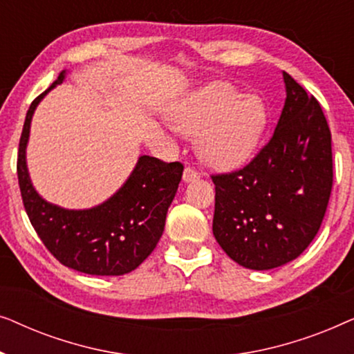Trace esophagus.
I'll use <instances>...</instances> for the list:
<instances>
[{"label": "esophagus", "mask_w": 354, "mask_h": 354, "mask_svg": "<svg viewBox=\"0 0 354 354\" xmlns=\"http://www.w3.org/2000/svg\"><path fill=\"white\" fill-rule=\"evenodd\" d=\"M201 174L195 171V167L192 166H187L185 171H183V182H193L196 180V178H200Z\"/></svg>", "instance_id": "34e87169"}]
</instances>
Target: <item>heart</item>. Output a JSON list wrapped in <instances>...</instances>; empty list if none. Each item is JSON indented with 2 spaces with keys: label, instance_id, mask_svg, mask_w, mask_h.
<instances>
[{
  "label": "heart",
  "instance_id": "heart-1",
  "mask_svg": "<svg viewBox=\"0 0 354 354\" xmlns=\"http://www.w3.org/2000/svg\"><path fill=\"white\" fill-rule=\"evenodd\" d=\"M182 133L196 137L203 161L216 169H235L250 161L268 127L261 98L214 82L187 95L171 111Z\"/></svg>",
  "mask_w": 354,
  "mask_h": 354
}]
</instances>
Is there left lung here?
<instances>
[{
    "mask_svg": "<svg viewBox=\"0 0 354 354\" xmlns=\"http://www.w3.org/2000/svg\"><path fill=\"white\" fill-rule=\"evenodd\" d=\"M287 100L266 147L239 171L212 174V234L254 270L298 258L321 229L332 192V135L321 104L283 72Z\"/></svg>",
    "mask_w": 354,
    "mask_h": 354,
    "instance_id": "1",
    "label": "left lung"
}]
</instances>
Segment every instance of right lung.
I'll use <instances>...</instances> for the list:
<instances>
[{"instance_id": "add662e5", "label": "right lung", "mask_w": 354, "mask_h": 354, "mask_svg": "<svg viewBox=\"0 0 354 354\" xmlns=\"http://www.w3.org/2000/svg\"><path fill=\"white\" fill-rule=\"evenodd\" d=\"M66 71L32 101L17 153V178L30 224L48 251L67 268L90 275H122L137 269L156 248L169 206L180 183L183 164L140 156L127 182L103 205L62 209L33 188L26 162L30 120L48 91L62 84Z\"/></svg>"}]
</instances>
